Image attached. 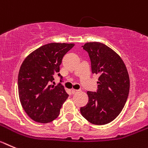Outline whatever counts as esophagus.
Wrapping results in <instances>:
<instances>
[{
  "mask_svg": "<svg viewBox=\"0 0 148 148\" xmlns=\"http://www.w3.org/2000/svg\"><path fill=\"white\" fill-rule=\"evenodd\" d=\"M79 91V90H77V89H71V92H72V94H75V93L78 92Z\"/></svg>",
  "mask_w": 148,
  "mask_h": 148,
  "instance_id": "obj_1",
  "label": "esophagus"
}]
</instances>
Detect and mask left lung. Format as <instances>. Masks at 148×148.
<instances>
[{
  "label": "left lung",
  "mask_w": 148,
  "mask_h": 148,
  "mask_svg": "<svg viewBox=\"0 0 148 148\" xmlns=\"http://www.w3.org/2000/svg\"><path fill=\"white\" fill-rule=\"evenodd\" d=\"M82 47L89 54L91 71L99 78L97 91H88V102L80 108L81 114L94 125H106L115 119L125 105L130 89L128 72L120 56L106 45L90 42Z\"/></svg>",
  "instance_id": "obj_1"
}]
</instances>
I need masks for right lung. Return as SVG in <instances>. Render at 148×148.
Listing matches in <instances>:
<instances>
[{
	"label": "right lung",
	"instance_id": "1",
	"mask_svg": "<svg viewBox=\"0 0 148 148\" xmlns=\"http://www.w3.org/2000/svg\"><path fill=\"white\" fill-rule=\"evenodd\" d=\"M74 46L48 43L29 54L23 62L18 79L19 99L25 112L35 122L48 123L59 116L69 95L62 85L50 83L54 73L60 71L63 56Z\"/></svg>",
	"mask_w": 148,
	"mask_h": 148
}]
</instances>
